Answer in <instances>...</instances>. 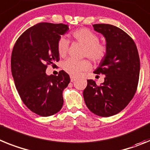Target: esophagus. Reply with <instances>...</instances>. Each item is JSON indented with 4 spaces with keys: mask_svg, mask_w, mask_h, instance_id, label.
<instances>
[{
    "mask_svg": "<svg viewBox=\"0 0 150 150\" xmlns=\"http://www.w3.org/2000/svg\"><path fill=\"white\" fill-rule=\"evenodd\" d=\"M70 80H71V82H73V81H75L76 80V78H75V77H73V76H71L70 77Z\"/></svg>",
    "mask_w": 150,
    "mask_h": 150,
    "instance_id": "esophagus-1",
    "label": "esophagus"
}]
</instances>
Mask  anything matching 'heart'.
Here are the masks:
<instances>
[{
	"label": "heart",
	"mask_w": 150,
	"mask_h": 150,
	"mask_svg": "<svg viewBox=\"0 0 150 150\" xmlns=\"http://www.w3.org/2000/svg\"><path fill=\"white\" fill-rule=\"evenodd\" d=\"M74 38L85 46L84 56H88L93 62H100L103 59L106 53V47L104 44L99 42L98 35L91 32L88 28H80L72 33ZM69 42L65 37H61L57 44V50L59 56L66 57L69 50ZM91 65L88 59L75 60L68 59L62 65V68L68 74L71 76H79L81 72L90 69Z\"/></svg>",
	"instance_id": "b5f03b06"
}]
</instances>
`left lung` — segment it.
<instances>
[{"label": "left lung", "instance_id": "1", "mask_svg": "<svg viewBox=\"0 0 150 150\" xmlns=\"http://www.w3.org/2000/svg\"><path fill=\"white\" fill-rule=\"evenodd\" d=\"M93 29L106 39V53L96 74L105 75L98 86L92 79L83 92L90 111L102 117L120 112L134 96L140 75V57L133 39L118 27L109 24H94Z\"/></svg>", "mask_w": 150, "mask_h": 150}]
</instances>
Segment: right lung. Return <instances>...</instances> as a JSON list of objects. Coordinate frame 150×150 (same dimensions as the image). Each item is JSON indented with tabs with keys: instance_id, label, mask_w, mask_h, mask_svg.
Here are the masks:
<instances>
[{
	"instance_id": "1",
	"label": "right lung",
	"mask_w": 150,
	"mask_h": 150,
	"mask_svg": "<svg viewBox=\"0 0 150 150\" xmlns=\"http://www.w3.org/2000/svg\"><path fill=\"white\" fill-rule=\"evenodd\" d=\"M69 29L62 23H38L23 32L13 49L16 88L25 105L41 116L56 114L63 105L62 91L70 82L69 75L63 70L58 75H47L46 69L59 61L58 41Z\"/></svg>"
}]
</instances>
